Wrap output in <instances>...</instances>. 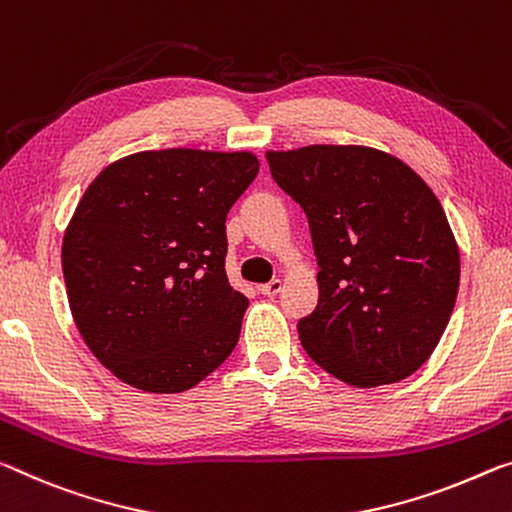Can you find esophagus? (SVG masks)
<instances>
[{"instance_id":"1","label":"esophagus","mask_w":512,"mask_h":512,"mask_svg":"<svg viewBox=\"0 0 512 512\" xmlns=\"http://www.w3.org/2000/svg\"><path fill=\"white\" fill-rule=\"evenodd\" d=\"M257 289L262 296H275L282 291V280H271V282H266V285H259Z\"/></svg>"}]
</instances>
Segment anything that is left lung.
Instances as JSON below:
<instances>
[{
    "label": "left lung",
    "instance_id": "obj_1",
    "mask_svg": "<svg viewBox=\"0 0 512 512\" xmlns=\"http://www.w3.org/2000/svg\"><path fill=\"white\" fill-rule=\"evenodd\" d=\"M307 216L319 303L298 339L353 387L392 385L431 358L451 319L460 250L440 200L405 161L367 145L266 152Z\"/></svg>",
    "mask_w": 512,
    "mask_h": 512
}]
</instances>
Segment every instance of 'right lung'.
I'll use <instances>...</instances> for the list:
<instances>
[{
  "label": "right lung",
  "mask_w": 512,
  "mask_h": 512,
  "mask_svg": "<svg viewBox=\"0 0 512 512\" xmlns=\"http://www.w3.org/2000/svg\"><path fill=\"white\" fill-rule=\"evenodd\" d=\"M259 173L253 152L145 150L81 196L61 264L81 339L152 394L196 387L230 358L248 298L225 273V218Z\"/></svg>",
  "instance_id": "1"
}]
</instances>
